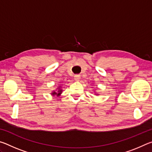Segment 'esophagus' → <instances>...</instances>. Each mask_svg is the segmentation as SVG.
Instances as JSON below:
<instances>
[{
	"label": "esophagus",
	"instance_id": "1",
	"mask_svg": "<svg viewBox=\"0 0 152 152\" xmlns=\"http://www.w3.org/2000/svg\"><path fill=\"white\" fill-rule=\"evenodd\" d=\"M80 75H75V76H74V80H75L76 81L80 80Z\"/></svg>",
	"mask_w": 152,
	"mask_h": 152
}]
</instances>
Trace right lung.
<instances>
[{"mask_svg":"<svg viewBox=\"0 0 152 152\" xmlns=\"http://www.w3.org/2000/svg\"><path fill=\"white\" fill-rule=\"evenodd\" d=\"M58 92L53 91L52 93H51V94H52V95H56H56H57V96H60L61 92H62V90L60 89V87H59V88H58Z\"/></svg>","mask_w":152,"mask_h":152,"instance_id":"obj_1","label":"right lung"}]
</instances>
